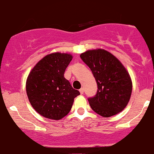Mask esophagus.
<instances>
[{
    "label": "esophagus",
    "instance_id": "1",
    "mask_svg": "<svg viewBox=\"0 0 154 154\" xmlns=\"http://www.w3.org/2000/svg\"><path fill=\"white\" fill-rule=\"evenodd\" d=\"M79 92H80L81 95H83V94H84V89L83 88H81L80 90H79Z\"/></svg>",
    "mask_w": 154,
    "mask_h": 154
}]
</instances>
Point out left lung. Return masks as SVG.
<instances>
[{"mask_svg":"<svg viewBox=\"0 0 154 154\" xmlns=\"http://www.w3.org/2000/svg\"><path fill=\"white\" fill-rule=\"evenodd\" d=\"M92 71L97 85L96 95L89 97L92 109L100 116H113L124 109L131 95L129 74L115 56L103 49L80 55Z\"/></svg>","mask_w":154,"mask_h":154,"instance_id":"8db88e82","label":"left lung"}]
</instances>
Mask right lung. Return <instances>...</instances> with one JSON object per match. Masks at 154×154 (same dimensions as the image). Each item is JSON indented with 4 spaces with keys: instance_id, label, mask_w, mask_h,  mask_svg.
I'll list each match as a JSON object with an SVG mask.
<instances>
[{
    "instance_id": "obj_1",
    "label": "right lung",
    "mask_w": 154,
    "mask_h": 154,
    "mask_svg": "<svg viewBox=\"0 0 154 154\" xmlns=\"http://www.w3.org/2000/svg\"><path fill=\"white\" fill-rule=\"evenodd\" d=\"M70 54L54 53L34 66L26 81V92L31 106L40 115L60 120L72 108L74 98L80 95L64 77L72 60Z\"/></svg>"
}]
</instances>
